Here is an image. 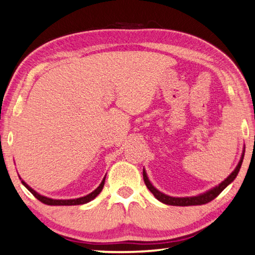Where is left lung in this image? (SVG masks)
I'll return each mask as SVG.
<instances>
[{"label": "left lung", "instance_id": "8db88e82", "mask_svg": "<svg viewBox=\"0 0 255 255\" xmlns=\"http://www.w3.org/2000/svg\"><path fill=\"white\" fill-rule=\"evenodd\" d=\"M243 158H244V155L242 156L239 165H237L235 170H234V172L231 175H229V176L226 179H225L223 183H220V184L218 186H216L215 189L208 191L203 194H200V195H198V197H192V198L168 197V195L161 193V192L156 190L155 187L152 186L151 183L149 182V179L147 177V174H145L144 170H143V181H144V184L147 185V187L149 189V191L151 192V193L155 195V197L158 200H159V201L164 202L166 204H169V206H182V207H185V206H201V204H206L208 202L212 201V200H214L215 198L218 197V195L225 190V187H226L229 184V183H232L234 179H235V177L237 176V174H239V172H240L242 162H243Z\"/></svg>", "mask_w": 255, "mask_h": 255}]
</instances>
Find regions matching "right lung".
<instances>
[{
	"label": "right lung",
	"instance_id": "1",
	"mask_svg": "<svg viewBox=\"0 0 255 255\" xmlns=\"http://www.w3.org/2000/svg\"><path fill=\"white\" fill-rule=\"evenodd\" d=\"M21 182H22V184L27 187L28 191L31 192V194L33 195V197H35L36 199H38L40 202L47 204V206H77V204H83V203L89 202V201H91V200L97 197L100 192H102L104 184H105V177H104L103 182L100 183V185L97 187V189H96L94 192H91L90 194L86 195V197H82V198H79V199H73V200H54V199L43 197V195L37 193L36 191H33L31 187L27 184V183H24L23 181H21Z\"/></svg>",
	"mask_w": 255,
	"mask_h": 255
}]
</instances>
